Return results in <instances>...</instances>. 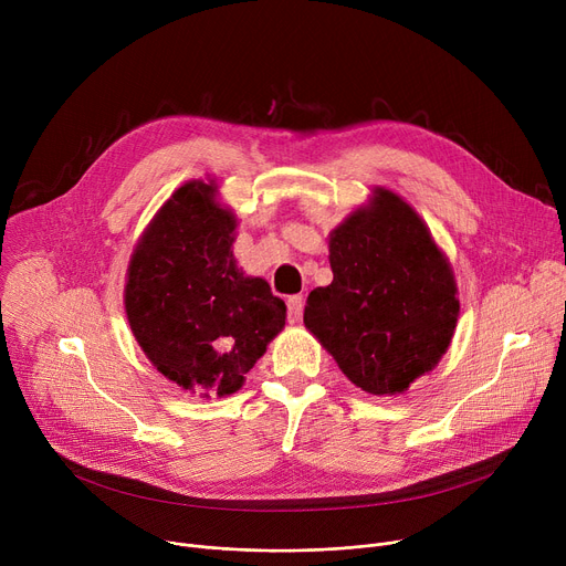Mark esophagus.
Returning <instances> with one entry per match:
<instances>
[{
  "label": "esophagus",
  "instance_id": "obj_1",
  "mask_svg": "<svg viewBox=\"0 0 566 566\" xmlns=\"http://www.w3.org/2000/svg\"><path fill=\"white\" fill-rule=\"evenodd\" d=\"M303 310H305V298H303V295H291V298L286 301L289 321L291 323H298L301 316H303Z\"/></svg>",
  "mask_w": 566,
  "mask_h": 566
}]
</instances>
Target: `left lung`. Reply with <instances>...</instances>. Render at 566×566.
Here are the masks:
<instances>
[{
    "label": "left lung",
    "instance_id": "8db88e82",
    "mask_svg": "<svg viewBox=\"0 0 566 566\" xmlns=\"http://www.w3.org/2000/svg\"><path fill=\"white\" fill-rule=\"evenodd\" d=\"M333 284L310 293L305 328L346 378L390 397L431 371L450 348L459 291L424 220L399 195L369 203L331 231Z\"/></svg>",
    "mask_w": 566,
    "mask_h": 566
}]
</instances>
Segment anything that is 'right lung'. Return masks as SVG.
I'll use <instances>...</instances> for the list:
<instances>
[{
	"label": "right lung",
	"mask_w": 566,
	"mask_h": 566,
	"mask_svg": "<svg viewBox=\"0 0 566 566\" xmlns=\"http://www.w3.org/2000/svg\"><path fill=\"white\" fill-rule=\"evenodd\" d=\"M235 216L216 181H188L151 220L133 252L124 303L151 365L178 388L227 397L284 328L286 305L235 265Z\"/></svg>",
	"instance_id": "right-lung-1"
}]
</instances>
